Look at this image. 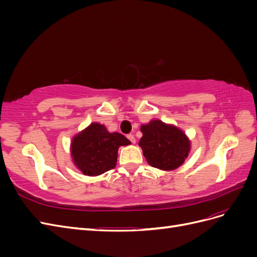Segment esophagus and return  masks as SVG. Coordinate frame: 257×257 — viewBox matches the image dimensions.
I'll return each mask as SVG.
<instances>
[{
    "label": "esophagus",
    "instance_id": "esophagus-1",
    "mask_svg": "<svg viewBox=\"0 0 257 257\" xmlns=\"http://www.w3.org/2000/svg\"><path fill=\"white\" fill-rule=\"evenodd\" d=\"M127 138H128V141H130L132 144H135V143H136V139H135V137H134L133 134H128V135H127Z\"/></svg>",
    "mask_w": 257,
    "mask_h": 257
}]
</instances>
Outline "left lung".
<instances>
[{"mask_svg": "<svg viewBox=\"0 0 257 257\" xmlns=\"http://www.w3.org/2000/svg\"><path fill=\"white\" fill-rule=\"evenodd\" d=\"M139 141L147 162L152 167L172 170L183 164L190 151V142L181 130L153 120L143 125Z\"/></svg>", "mask_w": 257, "mask_h": 257, "instance_id": "1", "label": "left lung"}]
</instances>
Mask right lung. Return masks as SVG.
<instances>
[{
	"label": "right lung",
	"instance_id": "obj_1",
	"mask_svg": "<svg viewBox=\"0 0 257 257\" xmlns=\"http://www.w3.org/2000/svg\"><path fill=\"white\" fill-rule=\"evenodd\" d=\"M130 144L122 134L109 133L102 124L92 123L73 138V161L82 174L98 176L115 167L119 147Z\"/></svg>",
	"mask_w": 257,
	"mask_h": 257
}]
</instances>
